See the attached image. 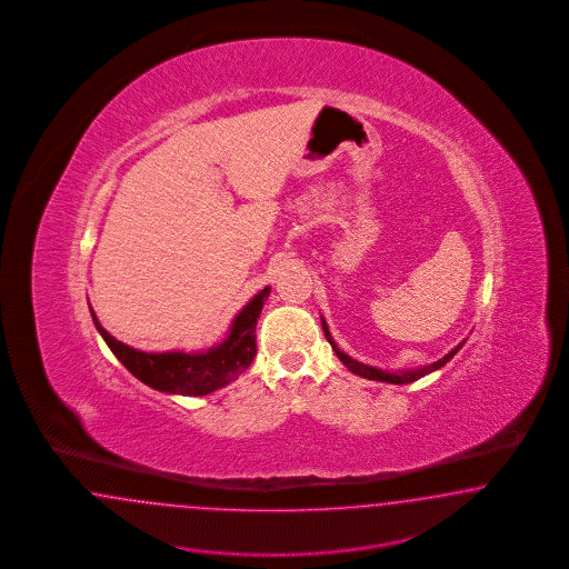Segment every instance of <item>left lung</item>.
<instances>
[{
	"instance_id": "8db88e82",
	"label": "left lung",
	"mask_w": 569,
	"mask_h": 569,
	"mask_svg": "<svg viewBox=\"0 0 569 569\" xmlns=\"http://www.w3.org/2000/svg\"><path fill=\"white\" fill-rule=\"evenodd\" d=\"M321 323H323V331H326V338H328L329 345L333 348V352L338 355V359L345 362L346 367L352 371V373H357V376H361V378L367 379H376V381H388V383H411V381H417L419 378H423V376H428L431 371H436V369H440V367H445L459 350H461V346L466 345V342H461L459 346H455L450 352H448L447 357H442L440 361L431 362L428 367H421V369H411V371H400V373H390V371H381V369H376V367H369V365H362V362L355 361V359H350L348 355H345L336 342L331 340V333H329L328 323L321 319Z\"/></svg>"
}]
</instances>
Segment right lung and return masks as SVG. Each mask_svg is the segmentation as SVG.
<instances>
[{"instance_id":"add662e5","label":"right lung","mask_w":569,"mask_h":569,"mask_svg":"<svg viewBox=\"0 0 569 569\" xmlns=\"http://www.w3.org/2000/svg\"><path fill=\"white\" fill-rule=\"evenodd\" d=\"M271 288L260 290L233 319L227 340L200 355L186 352H141L122 345L100 326L91 309L93 323L114 357L146 386L183 397H207L240 378L257 357V319Z\"/></svg>"}]
</instances>
